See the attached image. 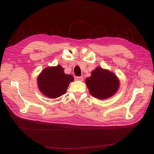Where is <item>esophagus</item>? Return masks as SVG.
I'll use <instances>...</instances> for the list:
<instances>
[{
	"mask_svg": "<svg viewBox=\"0 0 154 154\" xmlns=\"http://www.w3.org/2000/svg\"><path fill=\"white\" fill-rule=\"evenodd\" d=\"M76 80L80 81V82H82V81L83 80V76H76Z\"/></svg>",
	"mask_w": 154,
	"mask_h": 154,
	"instance_id": "34e87169",
	"label": "esophagus"
}]
</instances>
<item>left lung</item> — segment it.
Wrapping results in <instances>:
<instances>
[{
  "label": "left lung",
  "mask_w": 154,
  "mask_h": 154,
  "mask_svg": "<svg viewBox=\"0 0 154 154\" xmlns=\"http://www.w3.org/2000/svg\"><path fill=\"white\" fill-rule=\"evenodd\" d=\"M85 83L91 94L98 99H106L114 95L119 82L115 74L101 67H97L86 78Z\"/></svg>",
  "instance_id": "left-lung-1"
}]
</instances>
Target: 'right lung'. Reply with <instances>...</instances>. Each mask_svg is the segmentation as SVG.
<instances>
[{"instance_id":"obj_1","label":"right lung","mask_w":154,"mask_h":154,"mask_svg":"<svg viewBox=\"0 0 154 154\" xmlns=\"http://www.w3.org/2000/svg\"><path fill=\"white\" fill-rule=\"evenodd\" d=\"M74 80L72 76L66 74L60 66L45 69L38 78L40 91L51 98H57L66 93L70 82Z\"/></svg>"}]
</instances>
